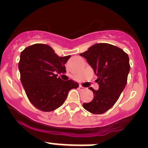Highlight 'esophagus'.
<instances>
[{"instance_id": "esophagus-1", "label": "esophagus", "mask_w": 148, "mask_h": 148, "mask_svg": "<svg viewBox=\"0 0 148 148\" xmlns=\"http://www.w3.org/2000/svg\"><path fill=\"white\" fill-rule=\"evenodd\" d=\"M85 89H86V88L83 87V86H79V90H85Z\"/></svg>"}]
</instances>
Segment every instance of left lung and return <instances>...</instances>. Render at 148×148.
Instances as JSON below:
<instances>
[{
    "instance_id": "obj_1",
    "label": "left lung",
    "mask_w": 148,
    "mask_h": 148,
    "mask_svg": "<svg viewBox=\"0 0 148 148\" xmlns=\"http://www.w3.org/2000/svg\"><path fill=\"white\" fill-rule=\"evenodd\" d=\"M86 59L98 78L99 90L90 88L94 96L83 108L95 114L107 112L114 105L125 88L130 70V59L126 52L116 46L99 43L80 54Z\"/></svg>"
}]
</instances>
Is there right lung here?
Here are the masks:
<instances>
[{"label": "right lung", "mask_w": 148, "mask_h": 148, "mask_svg": "<svg viewBox=\"0 0 148 148\" xmlns=\"http://www.w3.org/2000/svg\"><path fill=\"white\" fill-rule=\"evenodd\" d=\"M71 55L59 57L51 47L35 44L21 52L18 69L21 82L31 103L43 112H52L62 106L68 92L78 83L65 81L58 74L66 72L65 64Z\"/></svg>", "instance_id": "add662e5"}]
</instances>
